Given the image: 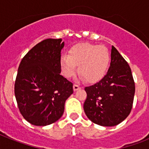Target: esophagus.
<instances>
[{
    "label": "esophagus",
    "instance_id": "1",
    "mask_svg": "<svg viewBox=\"0 0 149 149\" xmlns=\"http://www.w3.org/2000/svg\"><path fill=\"white\" fill-rule=\"evenodd\" d=\"M81 86H79V85H77V84H74L73 85V89H74V91H77L78 90V89H81Z\"/></svg>",
    "mask_w": 149,
    "mask_h": 149
}]
</instances>
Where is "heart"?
Here are the masks:
<instances>
[{"label": "heart", "instance_id": "obj_1", "mask_svg": "<svg viewBox=\"0 0 149 149\" xmlns=\"http://www.w3.org/2000/svg\"><path fill=\"white\" fill-rule=\"evenodd\" d=\"M110 56L107 50L103 46L89 43H81L74 46L68 55L60 58L62 72L67 78L75 75L77 66L83 79L89 82L101 80L108 68Z\"/></svg>", "mask_w": 149, "mask_h": 149}]
</instances>
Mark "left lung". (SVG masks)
<instances>
[{
    "mask_svg": "<svg viewBox=\"0 0 149 149\" xmlns=\"http://www.w3.org/2000/svg\"><path fill=\"white\" fill-rule=\"evenodd\" d=\"M85 91L87 97L84 110L93 123L115 126L128 116L134 102L135 83L128 63L114 46L107 74L99 82L85 87Z\"/></svg>",
    "mask_w": 149,
    "mask_h": 149,
    "instance_id": "1",
    "label": "left lung"
}]
</instances>
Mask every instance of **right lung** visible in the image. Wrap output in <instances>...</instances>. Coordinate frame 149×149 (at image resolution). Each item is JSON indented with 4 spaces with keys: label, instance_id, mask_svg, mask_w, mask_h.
<instances>
[{
    "label": "right lung",
    "instance_id": "add662e5",
    "mask_svg": "<svg viewBox=\"0 0 149 149\" xmlns=\"http://www.w3.org/2000/svg\"><path fill=\"white\" fill-rule=\"evenodd\" d=\"M61 39H47L24 56L15 82V96L21 114L28 122L45 126L60 119L73 84L60 75Z\"/></svg>",
    "mask_w": 149,
    "mask_h": 149
}]
</instances>
